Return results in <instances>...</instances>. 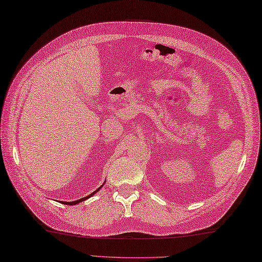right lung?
Instances as JSON below:
<instances>
[{
	"instance_id": "right-lung-1",
	"label": "right lung",
	"mask_w": 262,
	"mask_h": 262,
	"mask_svg": "<svg viewBox=\"0 0 262 262\" xmlns=\"http://www.w3.org/2000/svg\"><path fill=\"white\" fill-rule=\"evenodd\" d=\"M100 188H101V187H100ZM100 188H99V189H100ZM99 189H97V190L94 191V192H92L91 194H89V196H86V197H84V198H81V199H79V200H75V202H71V203H68V202H63V203H64L65 205H76V204H79V203L83 202V200H85V199H88V198H90L91 196H93V194L96 193V192L99 190Z\"/></svg>"
}]
</instances>
